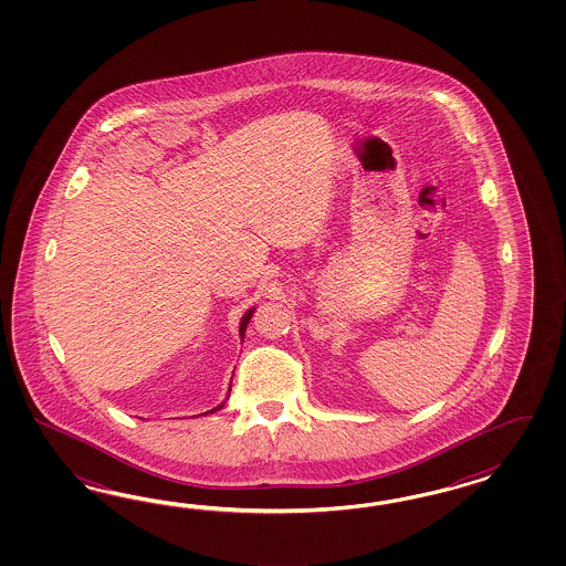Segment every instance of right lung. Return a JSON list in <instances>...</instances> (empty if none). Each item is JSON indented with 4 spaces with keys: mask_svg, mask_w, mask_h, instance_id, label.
<instances>
[{
    "mask_svg": "<svg viewBox=\"0 0 566 566\" xmlns=\"http://www.w3.org/2000/svg\"><path fill=\"white\" fill-rule=\"evenodd\" d=\"M253 311H255V308H249V311H247V313L242 315V319H240V336H244V329H247V326H249V322H251V317H253ZM223 405H220V407H218V409H213V411H220Z\"/></svg>",
    "mask_w": 566,
    "mask_h": 566,
    "instance_id": "obj_1",
    "label": "right lung"
}]
</instances>
